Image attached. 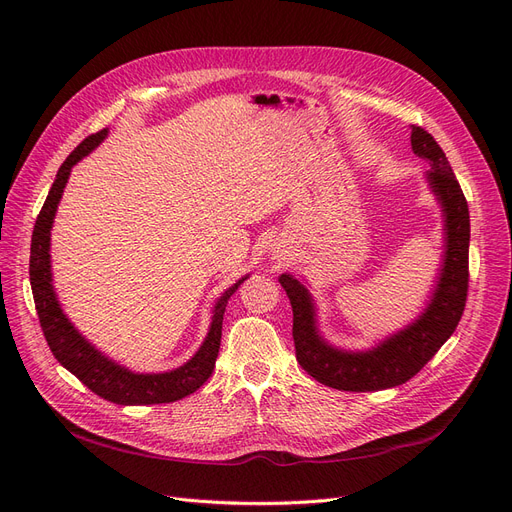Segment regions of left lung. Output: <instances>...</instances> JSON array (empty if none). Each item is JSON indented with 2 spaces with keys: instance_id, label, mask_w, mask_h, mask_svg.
Returning a JSON list of instances; mask_svg holds the SVG:
<instances>
[{
  "instance_id": "left-lung-1",
  "label": "left lung",
  "mask_w": 512,
  "mask_h": 512,
  "mask_svg": "<svg viewBox=\"0 0 512 512\" xmlns=\"http://www.w3.org/2000/svg\"><path fill=\"white\" fill-rule=\"evenodd\" d=\"M412 150L429 161V184L446 213V259L429 307L412 326L370 351L347 353L326 345L314 320L307 288L293 276L278 280L293 305V339L301 368L322 385L339 391H381L410 381L456 330L469 295L471 219L462 188L446 152L429 131L412 125Z\"/></svg>"
}]
</instances>
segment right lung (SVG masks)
<instances>
[{
	"mask_svg": "<svg viewBox=\"0 0 512 512\" xmlns=\"http://www.w3.org/2000/svg\"><path fill=\"white\" fill-rule=\"evenodd\" d=\"M106 133H108L106 129L92 133V136H87L69 154V157H66V161L60 165L56 173V180L50 188L46 203H43L37 215L33 238H31V259H29V276H31L35 309H37L43 337H46L54 358L66 370L73 372L87 389H92L96 395L121 406L169 404L194 393L198 387H203V383L211 376L217 353H219L221 322H224V311H226L228 299L236 293V288L247 278L238 280L232 288H228V291L219 297V301L215 303V314H213V322L205 343L196 351V355L190 362L171 372L133 374L127 368L115 364L113 360L104 358L98 349H94L79 335L75 326L69 322V318L62 314L60 303L52 288L50 230H52V221L60 203V196L64 192V186H66V180H69L73 165L79 163L87 152L94 150L106 138Z\"/></svg>",
	"mask_w": 512,
	"mask_h": 512,
	"instance_id": "1",
	"label": "right lung"
}]
</instances>
